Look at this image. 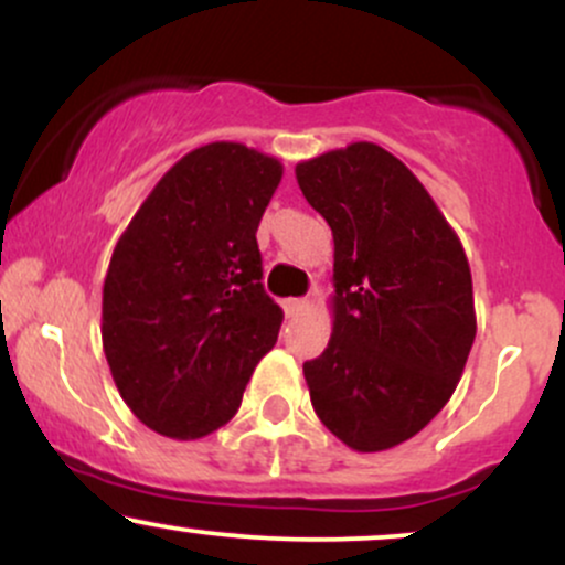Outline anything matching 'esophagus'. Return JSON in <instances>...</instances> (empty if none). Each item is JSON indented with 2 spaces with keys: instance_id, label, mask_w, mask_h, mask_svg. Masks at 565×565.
<instances>
[{
  "instance_id": "34e87169",
  "label": "esophagus",
  "mask_w": 565,
  "mask_h": 565,
  "mask_svg": "<svg viewBox=\"0 0 565 565\" xmlns=\"http://www.w3.org/2000/svg\"><path fill=\"white\" fill-rule=\"evenodd\" d=\"M305 308H308V300H305V297H289V300H284V313H287L289 319L300 316Z\"/></svg>"
}]
</instances>
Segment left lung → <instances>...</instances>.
<instances>
[{
	"mask_svg": "<svg viewBox=\"0 0 565 565\" xmlns=\"http://www.w3.org/2000/svg\"><path fill=\"white\" fill-rule=\"evenodd\" d=\"M334 236V329L305 361L316 414L355 451L417 436L462 377L476 308L457 233L412 170L374 142L297 164Z\"/></svg>",
	"mask_w": 565,
	"mask_h": 565,
	"instance_id": "obj_1",
	"label": "left lung"
}]
</instances>
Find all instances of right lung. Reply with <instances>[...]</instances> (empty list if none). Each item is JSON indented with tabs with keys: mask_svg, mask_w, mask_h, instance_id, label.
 <instances>
[{
	"mask_svg": "<svg viewBox=\"0 0 565 565\" xmlns=\"http://www.w3.org/2000/svg\"><path fill=\"white\" fill-rule=\"evenodd\" d=\"M281 161L242 142L185 153L142 201L103 284V350L135 417L167 438L223 427L284 310L265 295L257 225Z\"/></svg>",
	"mask_w": 565,
	"mask_h": 565,
	"instance_id": "1",
	"label": "right lung"
}]
</instances>
